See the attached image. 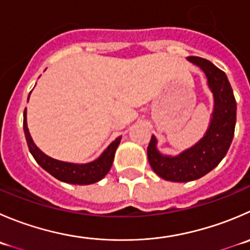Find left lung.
<instances>
[{
	"label": "left lung",
	"mask_w": 250,
	"mask_h": 250,
	"mask_svg": "<svg viewBox=\"0 0 250 250\" xmlns=\"http://www.w3.org/2000/svg\"><path fill=\"white\" fill-rule=\"evenodd\" d=\"M187 60L207 76L214 95V111L204 137L177 156L162 155L156 147V138L151 135L147 146L150 166L157 176L171 182L194 181L214 169L229 151L236 127V99L225 72L205 58L189 56Z\"/></svg>",
	"instance_id": "1"
}]
</instances>
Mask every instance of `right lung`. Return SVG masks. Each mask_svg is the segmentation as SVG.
<instances>
[{
  "mask_svg": "<svg viewBox=\"0 0 250 250\" xmlns=\"http://www.w3.org/2000/svg\"><path fill=\"white\" fill-rule=\"evenodd\" d=\"M30 96V95H29ZM29 100V98H28ZM24 134H25L26 143L30 154L35 159V161L45 169L46 172L53 176L55 178L62 182L72 184H91L99 182L107 174L112 166L113 157L117 146L121 143V138L113 140L107 149L100 155L96 160L89 162V164H72V162L60 161V160L52 159L43 154L35 144L29 133L28 125H26V108L24 110V121H23Z\"/></svg>",
  "mask_w": 250,
  "mask_h": 250,
  "instance_id": "right-lung-1",
  "label": "right lung"
}]
</instances>
